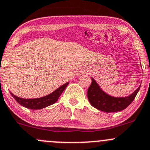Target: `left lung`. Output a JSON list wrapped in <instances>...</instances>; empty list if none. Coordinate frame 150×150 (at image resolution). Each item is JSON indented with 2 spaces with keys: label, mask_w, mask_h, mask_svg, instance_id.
I'll return each instance as SVG.
<instances>
[{
  "label": "left lung",
  "mask_w": 150,
  "mask_h": 150,
  "mask_svg": "<svg viewBox=\"0 0 150 150\" xmlns=\"http://www.w3.org/2000/svg\"><path fill=\"white\" fill-rule=\"evenodd\" d=\"M140 86L131 95L125 97H115L108 94L100 88L92 78V82L88 89V99L93 107L106 112H115L123 110L134 101Z\"/></svg>",
  "instance_id": "8db88e82"
}]
</instances>
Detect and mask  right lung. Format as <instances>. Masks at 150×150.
<instances>
[{
	"mask_svg": "<svg viewBox=\"0 0 150 150\" xmlns=\"http://www.w3.org/2000/svg\"><path fill=\"white\" fill-rule=\"evenodd\" d=\"M68 84H69V82L60 86L59 88H58L57 90L53 91L50 94L43 96V97L36 98V99H22V98H19L15 96L11 92V94L20 105L28 109H30V110H40V109L45 108L48 106L55 103L58 100L62 93L64 91Z\"/></svg>",
	"mask_w": 150,
	"mask_h": 150,
	"instance_id": "right-lung-1",
	"label": "right lung"
}]
</instances>
